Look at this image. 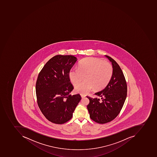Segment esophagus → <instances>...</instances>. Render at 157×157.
<instances>
[{
	"instance_id": "1",
	"label": "esophagus",
	"mask_w": 157,
	"mask_h": 157,
	"mask_svg": "<svg viewBox=\"0 0 157 157\" xmlns=\"http://www.w3.org/2000/svg\"><path fill=\"white\" fill-rule=\"evenodd\" d=\"M81 96L82 98H84L86 96L85 95H84V94H81Z\"/></svg>"
}]
</instances>
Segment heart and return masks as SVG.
Returning <instances> with one entry per match:
<instances>
[{
    "label": "heart",
    "instance_id": "obj_1",
    "mask_svg": "<svg viewBox=\"0 0 157 157\" xmlns=\"http://www.w3.org/2000/svg\"><path fill=\"white\" fill-rule=\"evenodd\" d=\"M113 69L109 62L96 57H89L79 63L78 68L70 70L69 75L73 85H76L85 77L86 81L76 85L77 93L86 94L93 90L103 89L112 76Z\"/></svg>",
    "mask_w": 157,
    "mask_h": 157
}]
</instances>
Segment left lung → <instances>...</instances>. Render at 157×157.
<instances>
[{
  "instance_id": "1",
  "label": "left lung",
  "mask_w": 157,
  "mask_h": 157,
  "mask_svg": "<svg viewBox=\"0 0 157 157\" xmlns=\"http://www.w3.org/2000/svg\"><path fill=\"white\" fill-rule=\"evenodd\" d=\"M112 64L113 72L109 83L102 90L95 93L101 97H87V108L91 119L96 122L105 124L112 121L122 108L127 94V86L122 71L116 61L105 56Z\"/></svg>"
}]
</instances>
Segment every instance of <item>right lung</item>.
I'll list each match as a JSON object with an SVG mask.
<instances>
[{"instance_id":"obj_1","label":"right lung","mask_w":157,"mask_h":157,"mask_svg":"<svg viewBox=\"0 0 157 157\" xmlns=\"http://www.w3.org/2000/svg\"><path fill=\"white\" fill-rule=\"evenodd\" d=\"M77 59L71 55H57L45 64L36 84L37 102L49 121L62 124L72 118L81 97L71 95L73 89L69 73Z\"/></svg>"}]
</instances>
